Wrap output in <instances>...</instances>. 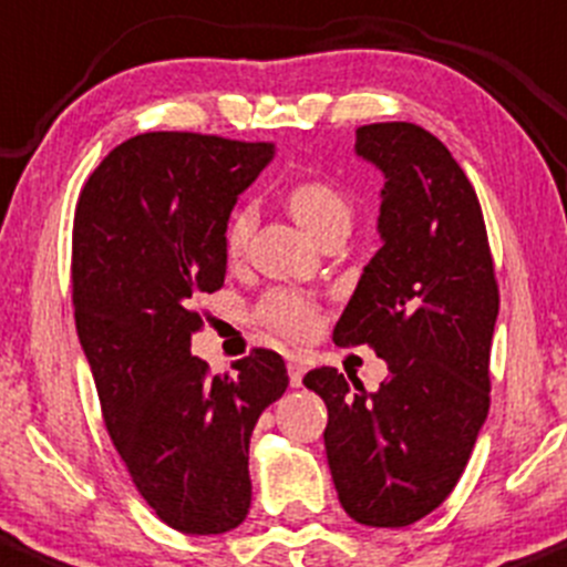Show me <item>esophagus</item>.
Wrapping results in <instances>:
<instances>
[{
    "label": "esophagus",
    "instance_id": "34e87169",
    "mask_svg": "<svg viewBox=\"0 0 567 567\" xmlns=\"http://www.w3.org/2000/svg\"><path fill=\"white\" fill-rule=\"evenodd\" d=\"M286 369H289V382H291V388H300L302 377H306V363H302L300 358H289V363H286Z\"/></svg>",
    "mask_w": 567,
    "mask_h": 567
}]
</instances>
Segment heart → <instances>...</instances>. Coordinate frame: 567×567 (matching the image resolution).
I'll use <instances>...</instances> for the list:
<instances>
[{
    "label": "heart",
    "mask_w": 567,
    "mask_h": 567,
    "mask_svg": "<svg viewBox=\"0 0 567 567\" xmlns=\"http://www.w3.org/2000/svg\"><path fill=\"white\" fill-rule=\"evenodd\" d=\"M286 207H289L291 218L319 243L336 235L347 237L354 215L352 198L343 194L338 185L319 177L300 179V183L291 185L286 190ZM254 204H243L231 213L224 235V248L229 259H240L245 254L250 235H254ZM259 319L289 338H311L319 327V306L311 297L300 295V291L278 289L270 291L259 302Z\"/></svg>",
    "instance_id": "heart-1"
}]
</instances>
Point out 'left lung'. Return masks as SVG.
I'll list each match as a JSON object with an SVG mask.
<instances>
[{
    "label": "left lung",
    "mask_w": 567,
    "mask_h": 567,
    "mask_svg": "<svg viewBox=\"0 0 567 567\" xmlns=\"http://www.w3.org/2000/svg\"><path fill=\"white\" fill-rule=\"evenodd\" d=\"M354 153L384 174L382 248L332 341L369 343L390 373L377 393L360 382L352 391L327 365L302 384L327 404L324 451L343 511L365 527H406L456 488L486 423L499 289L481 202L440 138L377 122L358 127Z\"/></svg>",
    "instance_id": "left-lung-1"
}]
</instances>
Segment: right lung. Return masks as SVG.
Segmentation results:
<instances>
[{"instance_id":"add662e5","label":"right lung","mask_w":567,"mask_h":567,"mask_svg":"<svg viewBox=\"0 0 567 567\" xmlns=\"http://www.w3.org/2000/svg\"><path fill=\"white\" fill-rule=\"evenodd\" d=\"M272 144L142 133L103 157L75 207V330L103 420L138 494L185 535H220L248 516V445L284 395V358L254 349L229 377L190 354L196 295L226 278L237 196Z\"/></svg>"}]
</instances>
